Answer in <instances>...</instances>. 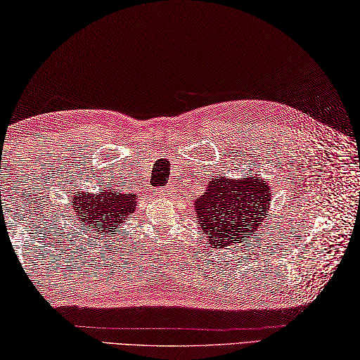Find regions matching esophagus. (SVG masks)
<instances>
[{
	"mask_svg": "<svg viewBox=\"0 0 360 360\" xmlns=\"http://www.w3.org/2000/svg\"><path fill=\"white\" fill-rule=\"evenodd\" d=\"M160 193H162L163 195H167V194H171V189L169 188H165V189L160 191Z\"/></svg>",
	"mask_w": 360,
	"mask_h": 360,
	"instance_id": "1",
	"label": "esophagus"
}]
</instances>
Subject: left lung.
I'll return each instance as SVG.
<instances>
[{
	"label": "left lung",
	"instance_id": "left-lung-1",
	"mask_svg": "<svg viewBox=\"0 0 360 360\" xmlns=\"http://www.w3.org/2000/svg\"><path fill=\"white\" fill-rule=\"evenodd\" d=\"M271 189L259 177L233 180L215 177L206 193L195 200L202 233L212 246L223 248L250 240L268 215Z\"/></svg>",
	"mask_w": 360,
	"mask_h": 360
}]
</instances>
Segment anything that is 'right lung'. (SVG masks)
I'll return each instance as SVG.
<instances>
[{"label": "right lung", "instance_id": "add662e5", "mask_svg": "<svg viewBox=\"0 0 360 360\" xmlns=\"http://www.w3.org/2000/svg\"><path fill=\"white\" fill-rule=\"evenodd\" d=\"M137 206V195L123 194L122 191H103L98 195H75V220L89 223L91 228L100 231L101 236L117 233V226L134 212Z\"/></svg>", "mask_w": 360, "mask_h": 360}]
</instances>
